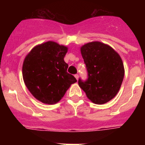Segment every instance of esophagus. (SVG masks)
I'll return each mask as SVG.
<instances>
[{
	"mask_svg": "<svg viewBox=\"0 0 145 145\" xmlns=\"http://www.w3.org/2000/svg\"><path fill=\"white\" fill-rule=\"evenodd\" d=\"M75 78L77 79V80H78V78H79L78 74H75Z\"/></svg>",
	"mask_w": 145,
	"mask_h": 145,
	"instance_id": "esophagus-1",
	"label": "esophagus"
}]
</instances>
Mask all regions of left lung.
Wrapping results in <instances>:
<instances>
[{"mask_svg":"<svg viewBox=\"0 0 145 145\" xmlns=\"http://www.w3.org/2000/svg\"><path fill=\"white\" fill-rule=\"evenodd\" d=\"M88 78L78 85L92 102L102 105L116 97L124 77L123 64L118 54L108 45L95 41L80 48Z\"/></svg>","mask_w":145,"mask_h":145,"instance_id":"obj_1","label":"left lung"}]
</instances>
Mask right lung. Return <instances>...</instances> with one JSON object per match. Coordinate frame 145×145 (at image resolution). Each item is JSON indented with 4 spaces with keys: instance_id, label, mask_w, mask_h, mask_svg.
Wrapping results in <instances>:
<instances>
[{
    "instance_id": "obj_1",
    "label": "right lung",
    "mask_w": 145,
    "mask_h": 145,
    "mask_svg": "<svg viewBox=\"0 0 145 145\" xmlns=\"http://www.w3.org/2000/svg\"><path fill=\"white\" fill-rule=\"evenodd\" d=\"M67 48L53 41L34 47L22 66L24 82L38 100L48 105L58 102L77 80L67 72L64 61Z\"/></svg>"
}]
</instances>
